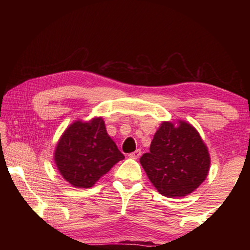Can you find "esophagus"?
<instances>
[{"label":"esophagus","mask_w":250,"mask_h":250,"mask_svg":"<svg viewBox=\"0 0 250 250\" xmlns=\"http://www.w3.org/2000/svg\"><path fill=\"white\" fill-rule=\"evenodd\" d=\"M141 150L140 149H138V150H135L134 152H132V153H130L129 154V156L131 159H134V160H137V159H139L141 156Z\"/></svg>","instance_id":"obj_1"}]
</instances>
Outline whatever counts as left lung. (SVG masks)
<instances>
[{"label": "left lung", "mask_w": 250, "mask_h": 250, "mask_svg": "<svg viewBox=\"0 0 250 250\" xmlns=\"http://www.w3.org/2000/svg\"><path fill=\"white\" fill-rule=\"evenodd\" d=\"M152 185L167 197H184L206 180L208 147L198 131L184 120L163 121L140 159Z\"/></svg>", "instance_id": "8db88e82"}]
</instances>
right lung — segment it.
Returning a JSON list of instances; mask_svg holds the SVG:
<instances>
[{
    "label": "right lung",
    "mask_w": 250,
    "mask_h": 250,
    "mask_svg": "<svg viewBox=\"0 0 250 250\" xmlns=\"http://www.w3.org/2000/svg\"><path fill=\"white\" fill-rule=\"evenodd\" d=\"M125 155L107 133L104 121L95 117L67 126L55 147L58 172L74 188H89Z\"/></svg>",
    "instance_id": "add662e5"
}]
</instances>
